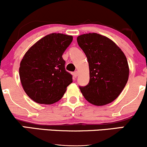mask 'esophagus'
Segmentation results:
<instances>
[{
  "instance_id": "obj_1",
  "label": "esophagus",
  "mask_w": 147,
  "mask_h": 147,
  "mask_svg": "<svg viewBox=\"0 0 147 147\" xmlns=\"http://www.w3.org/2000/svg\"><path fill=\"white\" fill-rule=\"evenodd\" d=\"M73 76L76 78V77H77V76H78V72H77V71L74 72H73Z\"/></svg>"
}]
</instances>
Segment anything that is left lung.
I'll return each mask as SVG.
<instances>
[{
    "label": "left lung",
    "instance_id": "obj_1",
    "mask_svg": "<svg viewBox=\"0 0 147 147\" xmlns=\"http://www.w3.org/2000/svg\"><path fill=\"white\" fill-rule=\"evenodd\" d=\"M77 40L87 57L90 70L89 83L79 86L82 95L96 106L112 102L129 79V65L124 52L113 41L97 33L80 35Z\"/></svg>",
    "mask_w": 147,
    "mask_h": 147
}]
</instances>
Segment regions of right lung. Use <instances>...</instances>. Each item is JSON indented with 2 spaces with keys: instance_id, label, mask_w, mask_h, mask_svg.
<instances>
[{
  "instance_id": "right-lung-1",
  "label": "right lung",
  "mask_w": 147,
  "mask_h": 147,
  "mask_svg": "<svg viewBox=\"0 0 147 147\" xmlns=\"http://www.w3.org/2000/svg\"><path fill=\"white\" fill-rule=\"evenodd\" d=\"M72 41V36L50 34L25 53L20 64V79L25 92L35 102H58L72 82V75L65 70L62 58Z\"/></svg>"
}]
</instances>
